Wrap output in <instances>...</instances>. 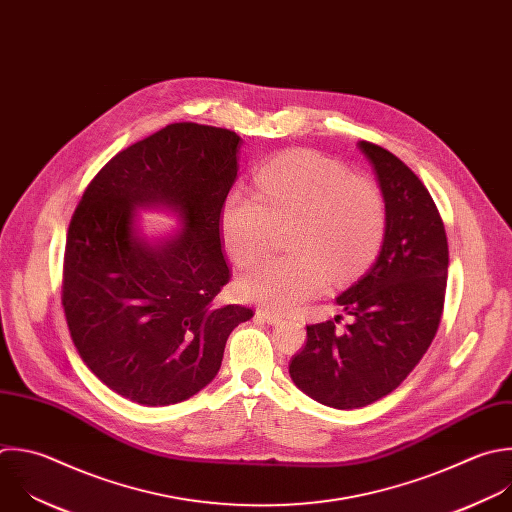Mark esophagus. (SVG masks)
Instances as JSON below:
<instances>
[{
	"mask_svg": "<svg viewBox=\"0 0 512 512\" xmlns=\"http://www.w3.org/2000/svg\"><path fill=\"white\" fill-rule=\"evenodd\" d=\"M257 317H261L263 321H267V323H279L281 321V315L279 313H275V311H269V309H257Z\"/></svg>",
	"mask_w": 512,
	"mask_h": 512,
	"instance_id": "1",
	"label": "esophagus"
}]
</instances>
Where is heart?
Returning <instances> with one entry per match:
<instances>
[{
    "label": "heart",
    "mask_w": 512,
    "mask_h": 512,
    "mask_svg": "<svg viewBox=\"0 0 512 512\" xmlns=\"http://www.w3.org/2000/svg\"><path fill=\"white\" fill-rule=\"evenodd\" d=\"M253 191H233L221 209V237L241 267L257 261L271 243L273 225L291 221L289 255L269 257L239 281L243 299L289 311L317 295L327 281H342L366 267L386 231L380 191L354 179L315 152H289L263 164Z\"/></svg>",
    "instance_id": "b5f03b06"
}]
</instances>
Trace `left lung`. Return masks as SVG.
Here are the masks:
<instances>
[{
  "instance_id": "8db88e82",
  "label": "left lung",
  "mask_w": 512,
  "mask_h": 512,
  "mask_svg": "<svg viewBox=\"0 0 512 512\" xmlns=\"http://www.w3.org/2000/svg\"><path fill=\"white\" fill-rule=\"evenodd\" d=\"M386 203L382 251L370 271L337 297L339 315L307 325L291 358L295 386L319 404L354 410L394 392L422 360L438 331L448 279L442 217L424 183L390 150L360 140Z\"/></svg>"
}]
</instances>
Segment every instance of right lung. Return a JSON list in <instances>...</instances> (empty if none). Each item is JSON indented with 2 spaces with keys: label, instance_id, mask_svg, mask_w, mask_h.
Wrapping results in <instances>:
<instances>
[{
  "label": "right lung",
  "instance_id": "add662e5",
  "mask_svg": "<svg viewBox=\"0 0 512 512\" xmlns=\"http://www.w3.org/2000/svg\"><path fill=\"white\" fill-rule=\"evenodd\" d=\"M241 138L175 122L112 156L86 187L66 239L62 305L72 342L116 394L168 406L219 372L229 333L253 317L217 307L231 273L221 209L237 179ZM162 204L186 229L152 248L135 237L133 209Z\"/></svg>",
  "mask_w": 512,
  "mask_h": 512
}]
</instances>
